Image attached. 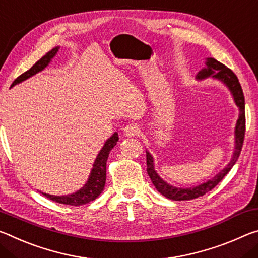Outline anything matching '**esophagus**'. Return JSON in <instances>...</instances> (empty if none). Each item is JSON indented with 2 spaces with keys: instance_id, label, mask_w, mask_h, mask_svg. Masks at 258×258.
I'll use <instances>...</instances> for the list:
<instances>
[{
  "instance_id": "1",
  "label": "esophagus",
  "mask_w": 258,
  "mask_h": 258,
  "mask_svg": "<svg viewBox=\"0 0 258 258\" xmlns=\"http://www.w3.org/2000/svg\"><path fill=\"white\" fill-rule=\"evenodd\" d=\"M123 133H124L126 137H134V136H136V135H138L139 129H138V126L136 124L130 123V124L124 126Z\"/></svg>"
}]
</instances>
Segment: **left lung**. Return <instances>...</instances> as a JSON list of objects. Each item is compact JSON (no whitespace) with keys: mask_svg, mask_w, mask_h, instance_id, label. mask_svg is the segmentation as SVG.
Listing matches in <instances>:
<instances>
[{"mask_svg":"<svg viewBox=\"0 0 258 258\" xmlns=\"http://www.w3.org/2000/svg\"><path fill=\"white\" fill-rule=\"evenodd\" d=\"M209 77L219 80V81L224 83L225 86L229 88L232 96H233L235 105L239 107L240 113H239V119L236 121V125H235V133H234L235 147H234L233 155H232L231 161L229 162V164H227L222 171H219L213 179H209L204 184L198 185V186L181 188V187H175L172 186V185L167 184V181H164L161 177L157 174V171H155L154 169L153 157H152L149 152H146L147 174H149L152 183H153L155 188H157L162 196H164L170 200H175V201L192 200V199H197V198L205 196L207 192L212 191L219 181L229 174V171L231 170L232 167H233L235 162L238 161L240 152H241V149H242L244 132H246V114H244V96H243L242 88L240 86L239 80L233 72H232L230 69H227L225 65H223L222 62L217 61L216 59L214 58L206 59V67L198 73L197 79L204 80Z\"/></svg>","mask_w":258,"mask_h":258,"instance_id":"8db88e82","label":"left lung"}]
</instances>
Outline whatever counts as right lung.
Wrapping results in <instances>:
<instances>
[{
    "label": "right lung",
    "mask_w": 258,
    "mask_h": 258,
    "mask_svg": "<svg viewBox=\"0 0 258 258\" xmlns=\"http://www.w3.org/2000/svg\"><path fill=\"white\" fill-rule=\"evenodd\" d=\"M58 51V48H53L51 51L45 53L43 57H42L40 60H37L35 64H34L31 69L25 72L22 75H19L14 82H12L11 87L16 86L20 82L25 81V80L33 77L39 72L43 71L46 66L49 65V62L51 61V59L56 56ZM117 141H119V136H117V133H114L111 137H109L103 146V149L97 155V158L94 162V166H92L91 172L88 181L84 184L82 188H80L73 194H69V196H51V194H46L41 192L44 197L48 198V199L56 201L58 204H64L69 206H82L86 204H89L90 201H94L96 198H98L99 194L103 192L105 181H106V161L108 158V154L114 146L116 145Z\"/></svg>",
    "instance_id": "1"
}]
</instances>
